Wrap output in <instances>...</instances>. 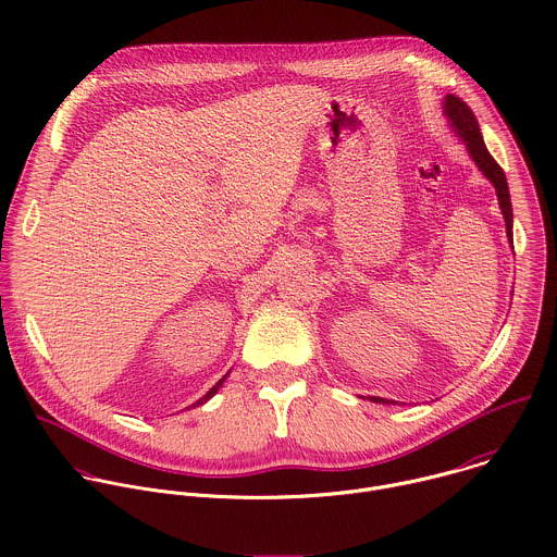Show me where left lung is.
<instances>
[{
	"mask_svg": "<svg viewBox=\"0 0 557 557\" xmlns=\"http://www.w3.org/2000/svg\"><path fill=\"white\" fill-rule=\"evenodd\" d=\"M442 109H444V115L448 117L450 122V128L455 131V135L463 141L468 154L472 157V161L476 163V168L483 172V176L494 185L496 190V197H498V206H500V214L505 219V234H507V240L513 249V232H511V225H513V214H511V199H509V188H507V178H505V172L503 168L494 161V157L490 154L485 141H483V135H481V128H479V122L474 117V113L470 111V107L448 94L442 102ZM369 403H379V405H398L394 400H387V398H376L372 396L369 398Z\"/></svg>",
	"mask_w": 557,
	"mask_h": 557,
	"instance_id": "obj_1",
	"label": "left lung"
}]
</instances>
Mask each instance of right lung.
I'll list each match as a JSON object with an SVG mask.
<instances>
[{
    "label": "right lung",
    "instance_id": "1",
    "mask_svg": "<svg viewBox=\"0 0 557 557\" xmlns=\"http://www.w3.org/2000/svg\"><path fill=\"white\" fill-rule=\"evenodd\" d=\"M227 376H230V372H227V374H225V376H223V379H221V381H219V383H216V385H214V387H212V389H210V392H208L203 398H199V400H197L193 407H201V405H206L210 398H214V396L219 394V389L223 387V383L227 381ZM188 409H190V407H188Z\"/></svg>",
    "mask_w": 557,
    "mask_h": 557
}]
</instances>
